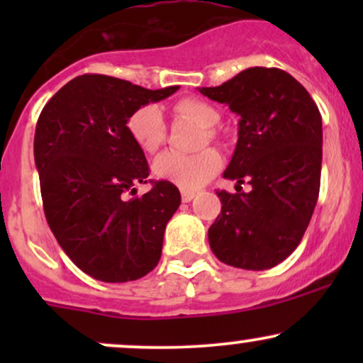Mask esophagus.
<instances>
[{"label": "esophagus", "mask_w": 363, "mask_h": 363, "mask_svg": "<svg viewBox=\"0 0 363 363\" xmlns=\"http://www.w3.org/2000/svg\"><path fill=\"white\" fill-rule=\"evenodd\" d=\"M194 196H196V193H191V191H182L181 198H182V201H184V203H189V201H193Z\"/></svg>", "instance_id": "obj_1"}]
</instances>
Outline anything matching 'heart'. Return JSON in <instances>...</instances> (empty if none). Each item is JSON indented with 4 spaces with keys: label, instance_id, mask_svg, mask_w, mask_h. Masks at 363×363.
Returning <instances> with one entry per match:
<instances>
[{
    "label": "heart",
    "instance_id": "1",
    "mask_svg": "<svg viewBox=\"0 0 363 363\" xmlns=\"http://www.w3.org/2000/svg\"><path fill=\"white\" fill-rule=\"evenodd\" d=\"M174 112L205 129L208 141L215 140L210 128L218 123L220 114L211 104L201 99L186 97L174 104ZM126 128L136 147L145 153H155L165 140L164 116H162V111L152 104L133 111ZM220 165H222V160L215 150H201L193 155L165 152L155 158L152 169L157 179L174 182L184 191H194L205 186L218 172Z\"/></svg>",
    "mask_w": 363,
    "mask_h": 363
}]
</instances>
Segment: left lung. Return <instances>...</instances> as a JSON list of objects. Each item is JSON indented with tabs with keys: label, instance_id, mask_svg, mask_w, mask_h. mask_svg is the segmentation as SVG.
Instances as JSON below:
<instances>
[{
	"label": "left lung",
	"instance_id": "left-lung-1",
	"mask_svg": "<svg viewBox=\"0 0 363 363\" xmlns=\"http://www.w3.org/2000/svg\"><path fill=\"white\" fill-rule=\"evenodd\" d=\"M203 95L239 116V140L223 177L237 193L216 191L222 211L208 230L211 251L240 269L273 268L301 244L318 203L323 121L291 74L247 68ZM253 189L244 194L240 184Z\"/></svg>",
	"mask_w": 363,
	"mask_h": 363
}]
</instances>
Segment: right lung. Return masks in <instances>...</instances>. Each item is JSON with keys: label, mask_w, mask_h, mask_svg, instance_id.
I'll use <instances>...</instances> for the list:
<instances>
[{"label": "right lung", "mask_w": 363, "mask_h": 363, "mask_svg": "<svg viewBox=\"0 0 363 363\" xmlns=\"http://www.w3.org/2000/svg\"><path fill=\"white\" fill-rule=\"evenodd\" d=\"M177 90L82 74L40 112L34 157L45 220L62 251L95 280H138L160 261L181 193L172 182L158 181L143 196L124 198L129 191L136 194L150 172L126 123L133 111Z\"/></svg>", "instance_id": "right-lung-1"}]
</instances>
